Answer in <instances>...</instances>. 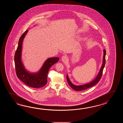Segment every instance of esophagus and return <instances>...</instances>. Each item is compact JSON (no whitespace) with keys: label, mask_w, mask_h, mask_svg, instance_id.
I'll list each match as a JSON object with an SVG mask.
<instances>
[{"label":"esophagus","mask_w":123,"mask_h":123,"mask_svg":"<svg viewBox=\"0 0 123 123\" xmlns=\"http://www.w3.org/2000/svg\"><path fill=\"white\" fill-rule=\"evenodd\" d=\"M62 61L63 62H66L68 61V58H67V57L65 55L63 56L62 57Z\"/></svg>","instance_id":"esophagus-1"}]
</instances>
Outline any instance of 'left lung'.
<instances>
[{
    "label": "left lung",
    "instance_id": "8db88e82",
    "mask_svg": "<svg viewBox=\"0 0 123 123\" xmlns=\"http://www.w3.org/2000/svg\"><path fill=\"white\" fill-rule=\"evenodd\" d=\"M104 52V55H103V63H102V66L101 68H100L99 73H98L97 77L95 78L94 80L91 82V83H89L88 84H84V85H80V86H76L75 85L73 84H72L71 81H70L68 77V76L67 75L66 76V79L68 81V84L69 85V86L74 90H76V91H83L86 89H88L89 88L91 87L92 86H94L97 84L98 82L100 81V79L101 78L102 76V73H103V70L104 68L105 65V55H106V50L104 49L103 50Z\"/></svg>",
    "mask_w": 123,
    "mask_h": 123
}]
</instances>
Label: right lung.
<instances>
[{"label":"right lung","instance_id":"obj_1","mask_svg":"<svg viewBox=\"0 0 123 123\" xmlns=\"http://www.w3.org/2000/svg\"><path fill=\"white\" fill-rule=\"evenodd\" d=\"M28 30H27L20 37L18 44L14 55V63L17 76L18 78L28 86L33 88H40L47 83V74L50 67L57 62L59 58H49L45 62L38 73H31L25 69L21 60L22 44L24 38Z\"/></svg>","mask_w":123,"mask_h":123}]
</instances>
